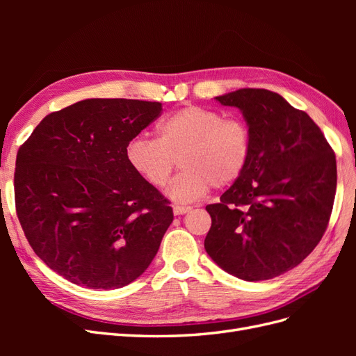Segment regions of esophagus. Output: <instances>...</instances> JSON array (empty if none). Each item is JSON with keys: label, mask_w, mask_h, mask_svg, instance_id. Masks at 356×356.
<instances>
[{"label": "esophagus", "mask_w": 356, "mask_h": 356, "mask_svg": "<svg viewBox=\"0 0 356 356\" xmlns=\"http://www.w3.org/2000/svg\"><path fill=\"white\" fill-rule=\"evenodd\" d=\"M191 208L190 207H174V215H182L187 213Z\"/></svg>", "instance_id": "esophagus-1"}]
</instances>
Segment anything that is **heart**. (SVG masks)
I'll use <instances>...</instances> for the list:
<instances>
[{"mask_svg":"<svg viewBox=\"0 0 356 356\" xmlns=\"http://www.w3.org/2000/svg\"><path fill=\"white\" fill-rule=\"evenodd\" d=\"M251 152V132L242 120L187 105L161 118L157 141L134 138L126 147V160L153 187L166 184L179 160L182 170L170 181L166 196L177 203H193L212 186L224 187L238 179Z\"/></svg>","mask_w":356,"mask_h":356,"instance_id":"heart-1","label":"heart"}]
</instances>
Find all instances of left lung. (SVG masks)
<instances>
[{
    "label": "left lung",
    "instance_id": "obj_1",
    "mask_svg": "<svg viewBox=\"0 0 356 356\" xmlns=\"http://www.w3.org/2000/svg\"><path fill=\"white\" fill-rule=\"evenodd\" d=\"M238 108L251 132L250 163L220 203L204 250L222 270L266 281L298 266L322 239L332 209L337 166L315 122L266 89L213 98Z\"/></svg>",
    "mask_w": 356,
    "mask_h": 356
}]
</instances>
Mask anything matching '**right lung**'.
Masks as SVG:
<instances>
[{"label":"right lung","instance_id":"add662e5","mask_svg":"<svg viewBox=\"0 0 356 356\" xmlns=\"http://www.w3.org/2000/svg\"><path fill=\"white\" fill-rule=\"evenodd\" d=\"M160 102L92 98L42 118L19 148L15 197L34 252L92 289L134 282L174 220L168 200L126 160Z\"/></svg>","mask_w":356,"mask_h":356}]
</instances>
